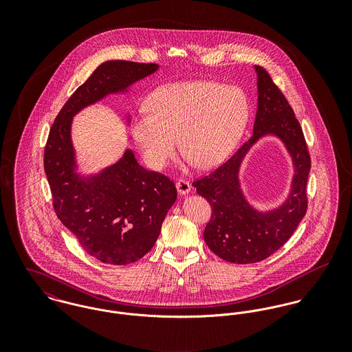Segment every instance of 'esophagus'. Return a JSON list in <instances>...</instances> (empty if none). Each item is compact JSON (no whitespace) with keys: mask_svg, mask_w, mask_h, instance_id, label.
Masks as SVG:
<instances>
[{"mask_svg":"<svg viewBox=\"0 0 352 352\" xmlns=\"http://www.w3.org/2000/svg\"><path fill=\"white\" fill-rule=\"evenodd\" d=\"M176 188L180 195H187L191 191V184H190V182H187L184 179H179L176 182Z\"/></svg>","mask_w":352,"mask_h":352,"instance_id":"1","label":"esophagus"}]
</instances>
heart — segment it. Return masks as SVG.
Masks as SVG:
<instances>
[{"label":"heart","instance_id":"1","mask_svg":"<svg viewBox=\"0 0 352 352\" xmlns=\"http://www.w3.org/2000/svg\"><path fill=\"white\" fill-rule=\"evenodd\" d=\"M131 119V134L145 161L162 169L182 151L201 169L222 162L239 144L250 119L247 94L214 81H180L160 87Z\"/></svg>","mask_w":352,"mask_h":352}]
</instances>
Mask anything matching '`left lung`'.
Segmentation results:
<instances>
[{
	"instance_id": "1",
	"label": "left lung",
	"mask_w": 352,
	"mask_h": 352,
	"mask_svg": "<svg viewBox=\"0 0 352 352\" xmlns=\"http://www.w3.org/2000/svg\"><path fill=\"white\" fill-rule=\"evenodd\" d=\"M257 73V111L253 135L225 164L192 183L211 204L203 239L221 258L234 264L257 263L278 251L296 232L307 208L306 183L310 155L293 108L261 66ZM265 135L278 136L292 155L295 176L288 199L279 208L258 212L245 199L238 173L251 146Z\"/></svg>"
}]
</instances>
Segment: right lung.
Wrapping results in <instances>:
<instances>
[{
	"mask_svg": "<svg viewBox=\"0 0 352 352\" xmlns=\"http://www.w3.org/2000/svg\"><path fill=\"white\" fill-rule=\"evenodd\" d=\"M157 69V63L130 60L101 63L65 102L49 133L45 172L55 214L101 263L124 265L151 251L177 191L170 179L141 166L130 149L98 175L77 173L73 116L108 95L127 92Z\"/></svg>",
	"mask_w": 352,
	"mask_h": 352,
	"instance_id": "1",
	"label": "right lung"
}]
</instances>
